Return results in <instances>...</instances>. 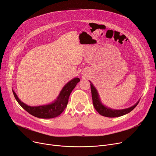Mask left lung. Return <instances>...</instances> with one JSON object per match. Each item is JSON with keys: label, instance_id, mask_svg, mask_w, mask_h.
Instances as JSON below:
<instances>
[{"label": "left lung", "instance_id": "obj_1", "mask_svg": "<svg viewBox=\"0 0 156 156\" xmlns=\"http://www.w3.org/2000/svg\"><path fill=\"white\" fill-rule=\"evenodd\" d=\"M90 89H91L94 107L95 108V109L96 110V111L103 116H105L106 117H118L124 115L131 112L134 108L137 106V105L138 104L140 101L139 100L136 104H134L133 106L129 108H126V109H122V110L112 109V108L106 106L102 103L99 97V94L97 89H96V87L94 86V85L91 83V82H90Z\"/></svg>", "mask_w": 156, "mask_h": 156}]
</instances>
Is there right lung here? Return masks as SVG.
<instances>
[{
  "label": "right lung",
  "instance_id": "add662e5",
  "mask_svg": "<svg viewBox=\"0 0 156 156\" xmlns=\"http://www.w3.org/2000/svg\"><path fill=\"white\" fill-rule=\"evenodd\" d=\"M80 81L78 78L72 79L64 86L58 97L53 103L42 106H30L26 105L20 101L13 90L12 92L18 104L32 115L41 119H52L58 117L65 110L72 90Z\"/></svg>",
  "mask_w": 156,
  "mask_h": 156
}]
</instances>
